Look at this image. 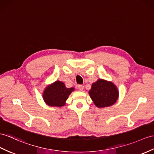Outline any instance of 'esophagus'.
Masks as SVG:
<instances>
[{"mask_svg":"<svg viewBox=\"0 0 154 154\" xmlns=\"http://www.w3.org/2000/svg\"><path fill=\"white\" fill-rule=\"evenodd\" d=\"M78 88L80 91H83V89H84V86L83 85H79L78 86Z\"/></svg>","mask_w":154,"mask_h":154,"instance_id":"1","label":"esophagus"}]
</instances>
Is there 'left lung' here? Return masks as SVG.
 I'll list each match as a JSON object with an SVG mask.
<instances>
[{
  "instance_id": "8db88e82",
  "label": "left lung",
  "mask_w": 154,
  "mask_h": 154,
  "mask_svg": "<svg viewBox=\"0 0 154 154\" xmlns=\"http://www.w3.org/2000/svg\"><path fill=\"white\" fill-rule=\"evenodd\" d=\"M89 95L95 105L102 108L112 106L116 103L119 91L113 82L100 78L93 83Z\"/></svg>"
}]
</instances>
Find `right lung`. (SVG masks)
I'll use <instances>...</instances> for the list:
<instances>
[{"label": "right lung", "instance_id": "obj_1", "mask_svg": "<svg viewBox=\"0 0 154 154\" xmlns=\"http://www.w3.org/2000/svg\"><path fill=\"white\" fill-rule=\"evenodd\" d=\"M74 89V88H66L63 82L57 80L45 88L42 97L47 105L62 107L65 105L66 100Z\"/></svg>", "mask_w": 154, "mask_h": 154}]
</instances>
